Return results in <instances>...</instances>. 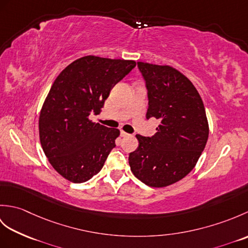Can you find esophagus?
I'll list each match as a JSON object with an SVG mask.
<instances>
[{
  "label": "esophagus",
  "instance_id": "esophagus-1",
  "mask_svg": "<svg viewBox=\"0 0 248 248\" xmlns=\"http://www.w3.org/2000/svg\"><path fill=\"white\" fill-rule=\"evenodd\" d=\"M120 135H121V138H127V136H129L130 134H129V133H127V132H124V131H121V132H120Z\"/></svg>",
  "mask_w": 248,
  "mask_h": 248
}]
</instances>
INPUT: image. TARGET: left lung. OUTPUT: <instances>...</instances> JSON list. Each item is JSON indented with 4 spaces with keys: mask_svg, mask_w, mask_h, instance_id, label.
<instances>
[{
    "mask_svg": "<svg viewBox=\"0 0 248 248\" xmlns=\"http://www.w3.org/2000/svg\"><path fill=\"white\" fill-rule=\"evenodd\" d=\"M148 91L146 117L161 123L151 138L136 134L139 147L129 155L133 175L152 187L181 180L202 155L209 136L204 105L188 78L170 66L138 62Z\"/></svg>",
    "mask_w": 248,
    "mask_h": 248,
    "instance_id": "8db88e82",
    "label": "left lung"
}]
</instances>
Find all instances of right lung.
<instances>
[{"instance_id": "add662e5", "label": "right lung", "mask_w": 248, "mask_h": 248, "mask_svg": "<svg viewBox=\"0 0 248 248\" xmlns=\"http://www.w3.org/2000/svg\"><path fill=\"white\" fill-rule=\"evenodd\" d=\"M136 66L134 61L88 55L62 70L51 86L39 116V138L52 167L82 183L101 170L120 132L93 123L112 88Z\"/></svg>"}]
</instances>
